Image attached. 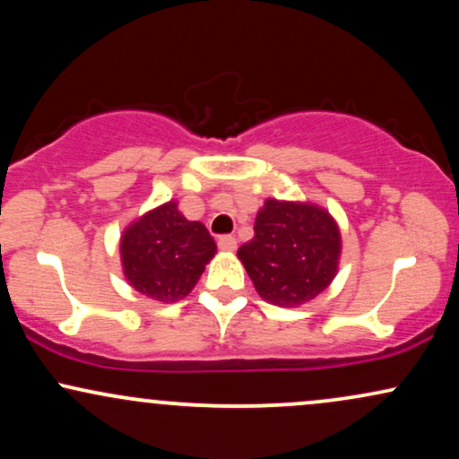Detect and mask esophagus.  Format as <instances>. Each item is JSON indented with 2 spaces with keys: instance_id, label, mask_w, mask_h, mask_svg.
I'll return each mask as SVG.
<instances>
[{
  "instance_id": "1",
  "label": "esophagus",
  "mask_w": 459,
  "mask_h": 459,
  "mask_svg": "<svg viewBox=\"0 0 459 459\" xmlns=\"http://www.w3.org/2000/svg\"><path fill=\"white\" fill-rule=\"evenodd\" d=\"M218 246H220V250H224V252H233L235 247H237V239L233 235H222L218 239Z\"/></svg>"
}]
</instances>
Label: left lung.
I'll return each instance as SVG.
<instances>
[{
    "label": "left lung",
    "mask_w": 459,
    "mask_h": 459,
    "mask_svg": "<svg viewBox=\"0 0 459 459\" xmlns=\"http://www.w3.org/2000/svg\"><path fill=\"white\" fill-rule=\"evenodd\" d=\"M341 255L339 226L315 204L265 200L255 237L237 250L263 299L299 307L332 282Z\"/></svg>",
    "instance_id": "1"
}]
</instances>
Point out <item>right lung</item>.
<instances>
[{"mask_svg": "<svg viewBox=\"0 0 459 459\" xmlns=\"http://www.w3.org/2000/svg\"><path fill=\"white\" fill-rule=\"evenodd\" d=\"M120 255L135 291L157 302H177L198 282L215 255V241L203 224L183 218L177 203H166L125 230Z\"/></svg>", "mask_w": 459, "mask_h": 459, "instance_id": "add662e5", "label": "right lung"}]
</instances>
